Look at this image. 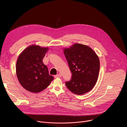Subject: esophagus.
I'll list each match as a JSON object with an SVG mask.
<instances>
[{
	"instance_id": "obj_1",
	"label": "esophagus",
	"mask_w": 127,
	"mask_h": 127,
	"mask_svg": "<svg viewBox=\"0 0 127 127\" xmlns=\"http://www.w3.org/2000/svg\"><path fill=\"white\" fill-rule=\"evenodd\" d=\"M61 76H61V75L60 74H58L57 75L54 76V77H55V78H61Z\"/></svg>"
}]
</instances>
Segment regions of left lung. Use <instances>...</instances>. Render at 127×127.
Returning <instances> with one entry per match:
<instances>
[{
  "mask_svg": "<svg viewBox=\"0 0 127 127\" xmlns=\"http://www.w3.org/2000/svg\"><path fill=\"white\" fill-rule=\"evenodd\" d=\"M72 74L70 81L66 82L68 89L81 95L91 90L96 84L99 71V59L89 46L75 43L63 49Z\"/></svg>",
  "mask_w": 127,
  "mask_h": 127,
  "instance_id": "1",
  "label": "left lung"
}]
</instances>
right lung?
I'll return each instance as SVG.
<instances>
[{"label":"right lung","instance_id":"1","mask_svg":"<svg viewBox=\"0 0 127 127\" xmlns=\"http://www.w3.org/2000/svg\"><path fill=\"white\" fill-rule=\"evenodd\" d=\"M49 50L32 45L20 54L16 64V73L19 82L28 91L38 93L46 89L54 79L43 59Z\"/></svg>","mask_w":127,"mask_h":127}]
</instances>
